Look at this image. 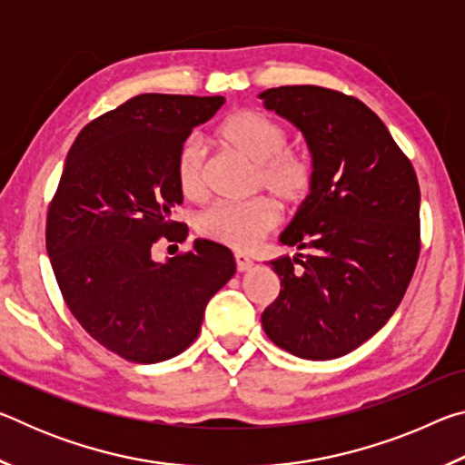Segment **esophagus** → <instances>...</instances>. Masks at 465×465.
<instances>
[{
  "mask_svg": "<svg viewBox=\"0 0 465 465\" xmlns=\"http://www.w3.org/2000/svg\"><path fill=\"white\" fill-rule=\"evenodd\" d=\"M235 266H238L240 272H243V271L252 269V266H254V262H252V258L243 254V252H235Z\"/></svg>",
  "mask_w": 465,
  "mask_h": 465,
  "instance_id": "esophagus-1",
  "label": "esophagus"
}]
</instances>
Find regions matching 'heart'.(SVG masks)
<instances>
[{"label":"heart","mask_w":465,"mask_h":465,"mask_svg":"<svg viewBox=\"0 0 465 465\" xmlns=\"http://www.w3.org/2000/svg\"><path fill=\"white\" fill-rule=\"evenodd\" d=\"M289 131L281 121L258 113L238 110L219 123L215 141L227 152L254 163L252 188L266 191L282 207H299L316 186V160L310 149L287 145ZM178 188L186 199L199 201L207 193V155L199 143H186L176 160ZM277 203L269 196L242 203H222L199 219L203 238L235 250H248L279 223Z\"/></svg>","instance_id":"b5f03b06"}]
</instances>
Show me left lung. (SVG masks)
Here are the masks:
<instances>
[{
	"label": "left lung",
	"instance_id": "obj_1",
	"mask_svg": "<svg viewBox=\"0 0 465 465\" xmlns=\"http://www.w3.org/2000/svg\"><path fill=\"white\" fill-rule=\"evenodd\" d=\"M261 98L303 133L318 168L313 193L281 233V243L308 254L271 261L281 291L262 328L295 357H342L391 318L412 279L419 180L361 100L320 85H281Z\"/></svg>",
	"mask_w": 465,
	"mask_h": 465
}]
</instances>
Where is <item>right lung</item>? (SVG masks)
<instances>
[{"instance_id": "add662e5", "label": "right lung", "mask_w": 465, "mask_h": 465, "mask_svg": "<svg viewBox=\"0 0 465 465\" xmlns=\"http://www.w3.org/2000/svg\"><path fill=\"white\" fill-rule=\"evenodd\" d=\"M223 96L139 94L85 124L46 215V252L69 312L94 341L135 363H160L201 332L209 299L233 277V254L194 240L157 262L152 246L186 240L172 219L176 160Z\"/></svg>"}]
</instances>
